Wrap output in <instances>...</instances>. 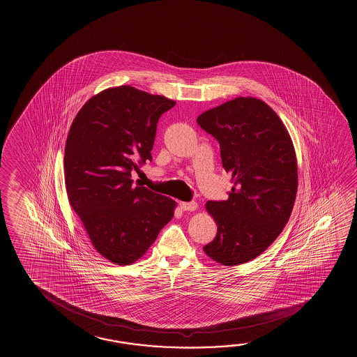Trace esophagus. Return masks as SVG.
Segmentation results:
<instances>
[{"instance_id": "34e87169", "label": "esophagus", "mask_w": 357, "mask_h": 357, "mask_svg": "<svg viewBox=\"0 0 357 357\" xmlns=\"http://www.w3.org/2000/svg\"><path fill=\"white\" fill-rule=\"evenodd\" d=\"M181 211H197L198 204L195 202H181Z\"/></svg>"}]
</instances>
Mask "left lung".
Segmentation results:
<instances>
[{"instance_id":"obj_1","label":"left lung","mask_w":357,"mask_h":357,"mask_svg":"<svg viewBox=\"0 0 357 357\" xmlns=\"http://www.w3.org/2000/svg\"><path fill=\"white\" fill-rule=\"evenodd\" d=\"M220 146L222 168L231 173L228 200H209L218 227L203 248L216 263H246L274 241L291 215L298 164L291 138L263 100L238 97L197 119Z\"/></svg>"}]
</instances>
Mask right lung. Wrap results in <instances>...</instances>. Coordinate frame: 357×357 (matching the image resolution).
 Wrapping results in <instances>:
<instances>
[{
	"label": "right lung",
	"mask_w": 357,
	"mask_h": 357,
	"mask_svg": "<svg viewBox=\"0 0 357 357\" xmlns=\"http://www.w3.org/2000/svg\"><path fill=\"white\" fill-rule=\"evenodd\" d=\"M176 105L130 86L108 88L83 105L65 148L68 200L100 255L135 263L174 215L176 202L135 185L132 170L152 160L160 116Z\"/></svg>",
	"instance_id": "obj_1"
}]
</instances>
